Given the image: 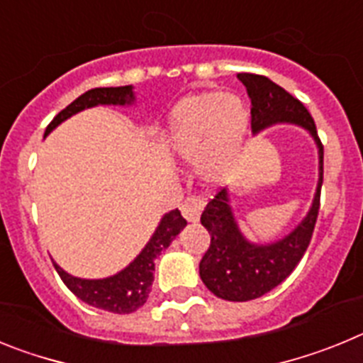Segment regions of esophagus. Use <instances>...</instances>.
Listing matches in <instances>:
<instances>
[{"mask_svg": "<svg viewBox=\"0 0 363 363\" xmlns=\"http://www.w3.org/2000/svg\"><path fill=\"white\" fill-rule=\"evenodd\" d=\"M203 207H205L203 198L191 196L184 201V205H182V214H184V218L189 221V223H196V221L200 220L201 213H203Z\"/></svg>", "mask_w": 363, "mask_h": 363, "instance_id": "34e87169", "label": "esophagus"}]
</instances>
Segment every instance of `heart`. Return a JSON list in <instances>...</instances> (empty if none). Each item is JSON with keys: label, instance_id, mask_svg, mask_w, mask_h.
<instances>
[{"label": "heart", "instance_id": "heart-1", "mask_svg": "<svg viewBox=\"0 0 363 363\" xmlns=\"http://www.w3.org/2000/svg\"><path fill=\"white\" fill-rule=\"evenodd\" d=\"M249 120V108L240 96L194 92L172 108L167 123V143L176 158L200 162L201 174L214 182L242 150Z\"/></svg>", "mask_w": 363, "mask_h": 363}]
</instances>
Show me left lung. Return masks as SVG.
<instances>
[{
	"mask_svg": "<svg viewBox=\"0 0 363 363\" xmlns=\"http://www.w3.org/2000/svg\"><path fill=\"white\" fill-rule=\"evenodd\" d=\"M251 98L252 134L274 125H296L313 138L318 149V182L313 201L300 223L274 242H252L240 229L230 205L229 189H223L201 213V225L209 230L211 245L200 262L205 287L221 300L249 301L264 296L289 277L309 247L318 218L323 182V147L309 111L294 96L258 74H238Z\"/></svg>",
	"mask_w": 363,
	"mask_h": 363,
	"instance_id": "left-lung-1",
	"label": "left lung"
}]
</instances>
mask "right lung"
Returning a JSON list of instances; mask_svg holds the SVG:
<instances>
[{
  "label": "right lung",
  "instance_id": "add662e5",
  "mask_svg": "<svg viewBox=\"0 0 363 363\" xmlns=\"http://www.w3.org/2000/svg\"><path fill=\"white\" fill-rule=\"evenodd\" d=\"M136 104L133 85L123 86H101L92 89L76 98L69 107L63 108L45 129L47 138L57 125H62L74 114L85 108L98 107V105H114V107H130ZM187 221L178 209L169 211L162 216L158 227L154 229L152 236L145 243L140 255L130 262L127 267L118 271L116 274L107 278H78L72 277L65 269L54 262L57 274L63 284L69 287L82 301L98 309L108 311L114 314H129L138 311L149 298L150 285L154 281V259L158 258L163 249L171 245L172 240L185 229Z\"/></svg>",
  "mask_w": 363,
  "mask_h": 363
}]
</instances>
